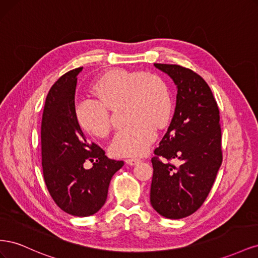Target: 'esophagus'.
Wrapping results in <instances>:
<instances>
[{
    "instance_id": "1",
    "label": "esophagus",
    "mask_w": 258,
    "mask_h": 258,
    "mask_svg": "<svg viewBox=\"0 0 258 258\" xmlns=\"http://www.w3.org/2000/svg\"><path fill=\"white\" fill-rule=\"evenodd\" d=\"M124 161H126V163H127V165H129V166H135V165H137V163H139L140 161H141V158L132 157V158H127Z\"/></svg>"
}]
</instances>
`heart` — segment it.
Returning <instances> with one entry per match:
<instances>
[{
    "label": "heart",
    "mask_w": 258,
    "mask_h": 258,
    "mask_svg": "<svg viewBox=\"0 0 258 258\" xmlns=\"http://www.w3.org/2000/svg\"><path fill=\"white\" fill-rule=\"evenodd\" d=\"M97 100L82 99L74 105V118L87 134L105 137L111 129L108 110L126 103V127L115 134L110 153L115 157L144 154L157 136L155 124L163 127L173 112L168 83L161 76L143 71L111 70L92 86Z\"/></svg>",
    "instance_id": "1"
}]
</instances>
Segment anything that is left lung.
I'll return each instance as SVG.
<instances>
[{"label":"left lung","instance_id":"1","mask_svg":"<svg viewBox=\"0 0 258 258\" xmlns=\"http://www.w3.org/2000/svg\"><path fill=\"white\" fill-rule=\"evenodd\" d=\"M176 85L172 120L154 151L151 204L171 220L192 214L212 188L223 160L220 111L209 85L191 70L154 63ZM159 157L180 161L178 167Z\"/></svg>","mask_w":258,"mask_h":258}]
</instances>
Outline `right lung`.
I'll use <instances>...</instances> for the list:
<instances>
[{"instance_id":"1","label":"right lung","mask_w":258,"mask_h":258,"mask_svg":"<svg viewBox=\"0 0 258 258\" xmlns=\"http://www.w3.org/2000/svg\"><path fill=\"white\" fill-rule=\"evenodd\" d=\"M83 68L69 71L52 85L44 106L41 141L45 184L57 206L74 216L97 213L106 201L112 176L122 160L107 158L90 143L74 118L77 75ZM93 168H83L85 162Z\"/></svg>"}]
</instances>
